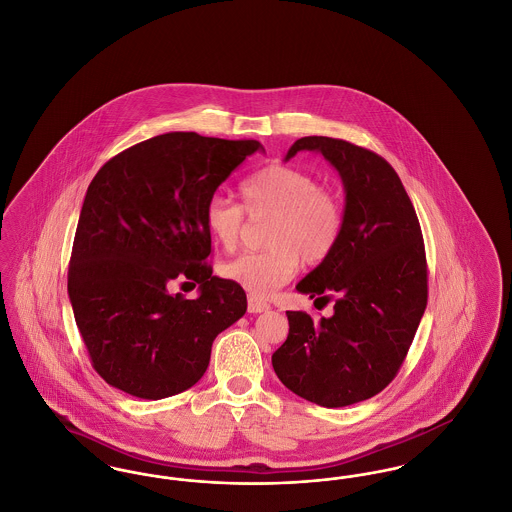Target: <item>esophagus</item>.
I'll use <instances>...</instances> for the list:
<instances>
[{
    "instance_id": "1",
    "label": "esophagus",
    "mask_w": 512,
    "mask_h": 512,
    "mask_svg": "<svg viewBox=\"0 0 512 512\" xmlns=\"http://www.w3.org/2000/svg\"><path fill=\"white\" fill-rule=\"evenodd\" d=\"M268 309H270L268 303L257 299V297H253V295H249V299H247V311H249V313H265Z\"/></svg>"
}]
</instances>
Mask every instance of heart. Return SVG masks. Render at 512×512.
<instances>
[{
  "mask_svg": "<svg viewBox=\"0 0 512 512\" xmlns=\"http://www.w3.org/2000/svg\"><path fill=\"white\" fill-rule=\"evenodd\" d=\"M244 207L213 195L205 205V224L217 244L234 249L251 220L268 219L267 249L242 253L220 265V274L253 297L284 286L299 267L324 263L340 242L345 211L340 195L318 186L311 172L292 165H268L242 186Z\"/></svg>",
  "mask_w": 512,
  "mask_h": 512,
  "instance_id": "heart-1",
  "label": "heart"
}]
</instances>
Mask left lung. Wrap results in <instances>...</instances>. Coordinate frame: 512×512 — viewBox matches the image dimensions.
<instances>
[{
  "label": "left lung",
  "mask_w": 512,
  "mask_h": 512,
  "mask_svg": "<svg viewBox=\"0 0 512 512\" xmlns=\"http://www.w3.org/2000/svg\"><path fill=\"white\" fill-rule=\"evenodd\" d=\"M320 151L340 172L345 224L332 255L297 292L330 317L288 311L290 334L272 355L280 382L320 407H347L384 390L403 365L428 303L420 222L397 172L378 153L338 138L307 136L297 151Z\"/></svg>",
  "instance_id": "1"
}]
</instances>
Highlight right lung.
<instances>
[{"label": "right lung", "instance_id": "add662e5", "mask_svg": "<svg viewBox=\"0 0 512 512\" xmlns=\"http://www.w3.org/2000/svg\"><path fill=\"white\" fill-rule=\"evenodd\" d=\"M257 140L169 132L109 159L88 186L69 263L74 320L113 388L163 399L205 374L213 341L244 317L242 286L213 276L205 205ZM197 283L200 297L168 292Z\"/></svg>", "mask_w": 512, "mask_h": 512}]
</instances>
